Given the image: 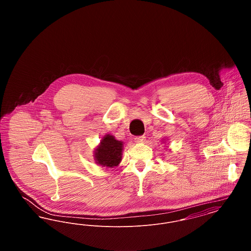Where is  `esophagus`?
<instances>
[{"label":"esophagus","mask_w":251,"mask_h":251,"mask_svg":"<svg viewBox=\"0 0 251 251\" xmlns=\"http://www.w3.org/2000/svg\"><path fill=\"white\" fill-rule=\"evenodd\" d=\"M145 138H146V137H145L144 135H141V136H137V137H135V138H134V140H135V142H136V143H144V142H145V140H146Z\"/></svg>","instance_id":"esophagus-1"}]
</instances>
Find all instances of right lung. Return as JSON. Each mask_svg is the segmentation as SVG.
<instances>
[{
	"mask_svg": "<svg viewBox=\"0 0 251 251\" xmlns=\"http://www.w3.org/2000/svg\"><path fill=\"white\" fill-rule=\"evenodd\" d=\"M122 150L123 142L117 140L111 134H105L94 151L96 164L110 168L119 166L122 158Z\"/></svg>",
	"mask_w": 251,
	"mask_h": 251,
	"instance_id": "add662e5",
	"label": "right lung"
}]
</instances>
